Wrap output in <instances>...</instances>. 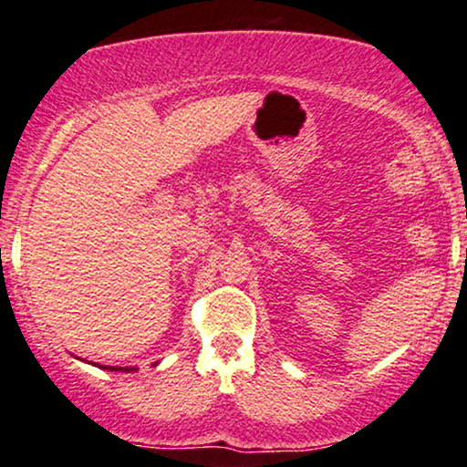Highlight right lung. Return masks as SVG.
<instances>
[{"mask_svg": "<svg viewBox=\"0 0 467 467\" xmlns=\"http://www.w3.org/2000/svg\"><path fill=\"white\" fill-rule=\"evenodd\" d=\"M95 366H99V364H95ZM99 368H103V370H116V372H135L137 368H130V366H127V368H118V366H99Z\"/></svg>", "mask_w": 467, "mask_h": 467, "instance_id": "obj_1", "label": "right lung"}]
</instances>
